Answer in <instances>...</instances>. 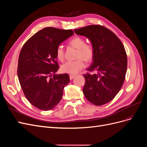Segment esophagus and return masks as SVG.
Listing matches in <instances>:
<instances>
[{
  "label": "esophagus",
  "instance_id": "esophagus-1",
  "mask_svg": "<svg viewBox=\"0 0 147 147\" xmlns=\"http://www.w3.org/2000/svg\"><path fill=\"white\" fill-rule=\"evenodd\" d=\"M75 75H70L69 77H70V80H72L74 78H75Z\"/></svg>",
  "mask_w": 147,
  "mask_h": 147
}]
</instances>
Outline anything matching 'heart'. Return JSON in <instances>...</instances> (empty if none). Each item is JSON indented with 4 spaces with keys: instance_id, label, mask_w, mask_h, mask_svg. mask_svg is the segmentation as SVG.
Masks as SVG:
<instances>
[{
    "instance_id": "obj_1",
    "label": "heart",
    "mask_w": 147,
    "mask_h": 147,
    "mask_svg": "<svg viewBox=\"0 0 147 147\" xmlns=\"http://www.w3.org/2000/svg\"><path fill=\"white\" fill-rule=\"evenodd\" d=\"M69 45L78 49L77 57L78 59L73 61H67L61 65V70L64 73L76 74L84 67V61L91 62L94 56V49L91 44L85 43L84 39L81 37H75L69 42ZM57 59L60 61L64 59V51L61 45L57 47L56 50Z\"/></svg>"
}]
</instances>
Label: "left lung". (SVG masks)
<instances>
[{
  "mask_svg": "<svg viewBox=\"0 0 147 147\" xmlns=\"http://www.w3.org/2000/svg\"><path fill=\"white\" fill-rule=\"evenodd\" d=\"M85 36L94 49V56L88 71L96 74L83 75V94L96 105L108 103L123 86L127 70V59L122 42L112 31L100 25H90L74 30Z\"/></svg>",
  "mask_w": 147,
  "mask_h": 147,
  "instance_id": "8db88e82",
  "label": "left lung"
}]
</instances>
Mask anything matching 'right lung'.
<instances>
[{"instance_id":"add662e5","label":"right lung","mask_w":147,"mask_h":147,"mask_svg":"<svg viewBox=\"0 0 147 147\" xmlns=\"http://www.w3.org/2000/svg\"><path fill=\"white\" fill-rule=\"evenodd\" d=\"M74 34L70 29L45 28L32 35L22 48L18 77L24 94L35 107L50 110L61 100L70 78L66 74H55L59 68L56 50Z\"/></svg>"}]
</instances>
